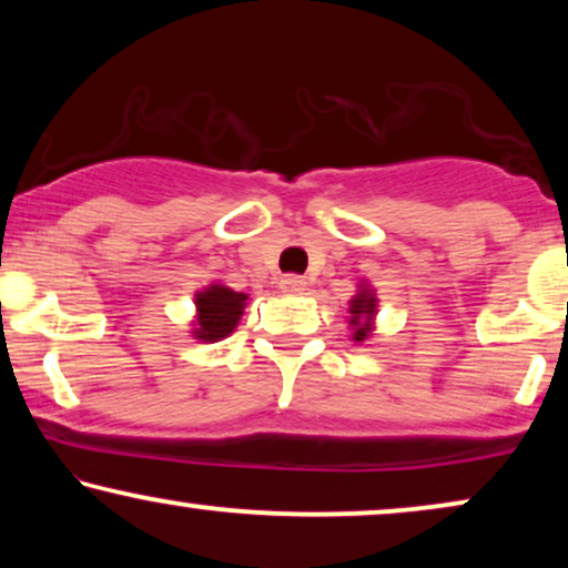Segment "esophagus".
<instances>
[{"label": "esophagus", "mask_w": 568, "mask_h": 568, "mask_svg": "<svg viewBox=\"0 0 568 568\" xmlns=\"http://www.w3.org/2000/svg\"><path fill=\"white\" fill-rule=\"evenodd\" d=\"M278 286H282V292H286V294H300V292H305L307 282L302 276H284L282 282H278Z\"/></svg>", "instance_id": "1"}]
</instances>
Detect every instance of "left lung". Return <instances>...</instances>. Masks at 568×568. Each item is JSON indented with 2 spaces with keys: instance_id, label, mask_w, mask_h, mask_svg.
<instances>
[{
  "instance_id": "obj_1",
  "label": "left lung",
  "mask_w": 568,
  "mask_h": 568,
  "mask_svg": "<svg viewBox=\"0 0 568 568\" xmlns=\"http://www.w3.org/2000/svg\"><path fill=\"white\" fill-rule=\"evenodd\" d=\"M348 313H352V323L354 325V341H364L372 333V317L377 313V300L372 290H359V294L352 300V307H348Z\"/></svg>"
}]
</instances>
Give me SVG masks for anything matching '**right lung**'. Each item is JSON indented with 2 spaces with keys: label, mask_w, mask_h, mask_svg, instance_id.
<instances>
[{
  "label": "right lung",
  "mask_w": 568,
  "mask_h": 568,
  "mask_svg": "<svg viewBox=\"0 0 568 568\" xmlns=\"http://www.w3.org/2000/svg\"><path fill=\"white\" fill-rule=\"evenodd\" d=\"M247 294L232 292L230 286L212 284L209 290L196 294V328L193 336L199 341L227 338L245 310Z\"/></svg>",
  "instance_id": "add662e5"
}]
</instances>
